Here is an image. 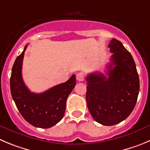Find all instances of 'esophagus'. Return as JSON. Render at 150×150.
I'll use <instances>...</instances> for the list:
<instances>
[{"label":"esophagus","instance_id":"obj_1","mask_svg":"<svg viewBox=\"0 0 150 150\" xmlns=\"http://www.w3.org/2000/svg\"><path fill=\"white\" fill-rule=\"evenodd\" d=\"M84 79H85V74H84L83 73L80 72L79 73V74H76V79H77L78 81L82 82V81L84 80Z\"/></svg>","mask_w":150,"mask_h":150}]
</instances>
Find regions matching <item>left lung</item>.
<instances>
[{"label": "left lung", "instance_id": "obj_1", "mask_svg": "<svg viewBox=\"0 0 150 150\" xmlns=\"http://www.w3.org/2000/svg\"><path fill=\"white\" fill-rule=\"evenodd\" d=\"M108 47L112 54L107 66L108 76L99 72L88 74L86 100L94 120L112 126L133 110L140 82L133 58L122 42L113 38Z\"/></svg>", "mask_w": 150, "mask_h": 150}]
</instances>
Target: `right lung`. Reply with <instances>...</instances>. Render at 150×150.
<instances>
[{
    "label": "right lung",
    "instance_id": "add662e5",
    "mask_svg": "<svg viewBox=\"0 0 150 150\" xmlns=\"http://www.w3.org/2000/svg\"><path fill=\"white\" fill-rule=\"evenodd\" d=\"M23 51L16 58L10 78L12 99L26 122L40 128H50L63 118L68 96L76 85V76L67 82L53 87L41 93H35L25 86L22 78Z\"/></svg>",
    "mask_w": 150,
    "mask_h": 150
}]
</instances>
